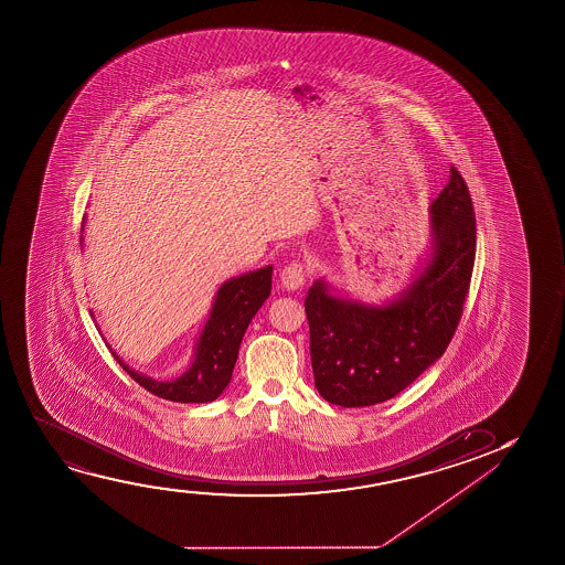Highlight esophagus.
Wrapping results in <instances>:
<instances>
[{
  "mask_svg": "<svg viewBox=\"0 0 565 565\" xmlns=\"http://www.w3.org/2000/svg\"><path fill=\"white\" fill-rule=\"evenodd\" d=\"M309 276V268L302 263L287 264L286 268L281 270V284L286 289H299L305 284V279Z\"/></svg>",
  "mask_w": 565,
  "mask_h": 565,
  "instance_id": "obj_1",
  "label": "esophagus"
}]
</instances>
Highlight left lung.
Instances as JSON below:
<instances>
[{
	"label": "left lung",
	"instance_id": "left-lung-1",
	"mask_svg": "<svg viewBox=\"0 0 565 565\" xmlns=\"http://www.w3.org/2000/svg\"><path fill=\"white\" fill-rule=\"evenodd\" d=\"M434 256L402 299L366 307L328 294L324 281L305 299L315 386L326 402L366 407L411 386L444 355L471 286L477 224L469 186L451 166L430 206Z\"/></svg>",
	"mask_w": 565,
	"mask_h": 565
}]
</instances>
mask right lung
Listing matches in <instances>:
<instances>
[{"instance_id": "add662e5", "label": "right lung", "mask_w": 565, "mask_h": 565, "mask_svg": "<svg viewBox=\"0 0 565 565\" xmlns=\"http://www.w3.org/2000/svg\"><path fill=\"white\" fill-rule=\"evenodd\" d=\"M271 291V266L225 281L204 326L191 369L173 382L142 376L114 353L117 363L139 386L162 399L179 403L214 402L232 380L243 335Z\"/></svg>"}]
</instances>
